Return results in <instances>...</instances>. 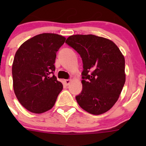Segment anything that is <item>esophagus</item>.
<instances>
[{
    "instance_id": "obj_1",
    "label": "esophagus",
    "mask_w": 146,
    "mask_h": 146,
    "mask_svg": "<svg viewBox=\"0 0 146 146\" xmlns=\"http://www.w3.org/2000/svg\"><path fill=\"white\" fill-rule=\"evenodd\" d=\"M71 82V80H69V79H67V80H64V83L66 84V85H68L70 84V82Z\"/></svg>"
}]
</instances>
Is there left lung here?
<instances>
[{"instance_id":"8db88e82","label":"left lung","mask_w":146,"mask_h":146,"mask_svg":"<svg viewBox=\"0 0 146 146\" xmlns=\"http://www.w3.org/2000/svg\"><path fill=\"white\" fill-rule=\"evenodd\" d=\"M66 43L80 55L83 64L82 90L76 97L82 110L104 114L118 100L126 81L125 59L110 39L92 35H76Z\"/></svg>"}]
</instances>
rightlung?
I'll use <instances>...</instances> for the list:
<instances>
[{"label": "right lung", "instance_id": "1", "mask_svg": "<svg viewBox=\"0 0 146 146\" xmlns=\"http://www.w3.org/2000/svg\"><path fill=\"white\" fill-rule=\"evenodd\" d=\"M66 38L52 33L36 35L16 51L12 66L13 89L28 111L41 114L54 107L63 85L54 75L56 52Z\"/></svg>", "mask_w": 146, "mask_h": 146}]
</instances>
